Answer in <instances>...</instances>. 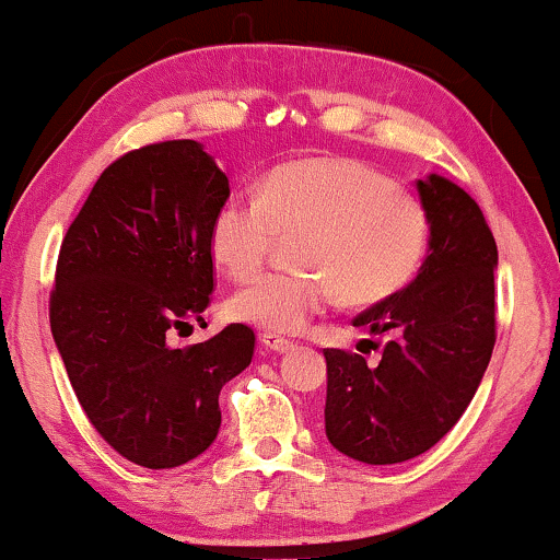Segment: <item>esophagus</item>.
Masks as SVG:
<instances>
[{
  "instance_id": "obj_1",
  "label": "esophagus",
  "mask_w": 560,
  "mask_h": 560,
  "mask_svg": "<svg viewBox=\"0 0 560 560\" xmlns=\"http://www.w3.org/2000/svg\"><path fill=\"white\" fill-rule=\"evenodd\" d=\"M259 341H262V347L278 351V354H285V351L295 347L293 339H285V336H280V334H262L259 336Z\"/></svg>"
}]
</instances>
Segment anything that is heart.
Masks as SVG:
<instances>
[{
    "label": "heart",
    "instance_id": "b5f03b06",
    "mask_svg": "<svg viewBox=\"0 0 560 560\" xmlns=\"http://www.w3.org/2000/svg\"><path fill=\"white\" fill-rule=\"evenodd\" d=\"M301 236L298 272H265L229 298V313L293 334L336 298L372 305L408 285L423 262L428 217L408 190L357 160L308 158L267 175L259 196H232L211 224L213 259L247 278L278 236Z\"/></svg>",
    "mask_w": 560,
    "mask_h": 560
}]
</instances>
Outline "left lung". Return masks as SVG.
Here are the masks:
<instances>
[{
	"instance_id": "obj_1",
	"label": "left lung",
	"mask_w": 560,
	"mask_h": 560,
	"mask_svg": "<svg viewBox=\"0 0 560 560\" xmlns=\"http://www.w3.org/2000/svg\"><path fill=\"white\" fill-rule=\"evenodd\" d=\"M416 188L431 226L423 265L416 280L354 318L387 339L380 364L324 351L328 441L374 466L425 454L456 425L497 339V244L485 213L443 175L431 173Z\"/></svg>"
}]
</instances>
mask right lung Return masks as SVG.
I'll use <instances>...</instances> for the list:
<instances>
[{
    "label": "right lung",
    "mask_w": 560,
    "mask_h": 560,
    "mask_svg": "<svg viewBox=\"0 0 560 560\" xmlns=\"http://www.w3.org/2000/svg\"><path fill=\"white\" fill-rule=\"evenodd\" d=\"M226 198L229 178L203 144H148L98 175L60 244L52 339L91 425L144 469H173L211 446L221 387L255 354L244 324L171 343L209 305L211 224Z\"/></svg>",
    "instance_id": "obj_1"
}]
</instances>
